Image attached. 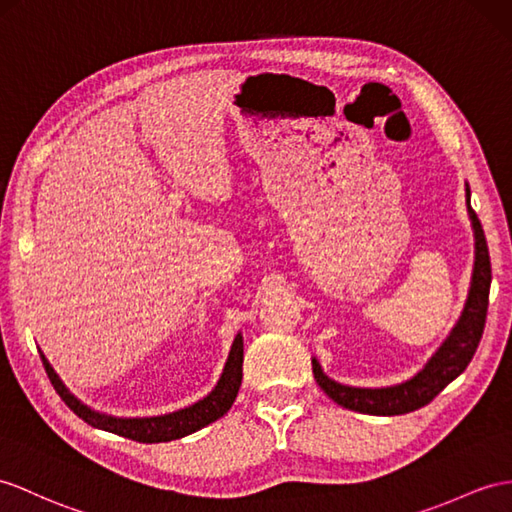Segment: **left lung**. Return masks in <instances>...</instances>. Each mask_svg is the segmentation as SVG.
<instances>
[{"mask_svg":"<svg viewBox=\"0 0 512 512\" xmlns=\"http://www.w3.org/2000/svg\"><path fill=\"white\" fill-rule=\"evenodd\" d=\"M467 213L471 219L473 239H476V260H473L471 286H469L465 308L463 313H460V319L456 321L450 336H447L439 350L432 354L426 367H423L417 376H413L402 384L384 386V389H360V386H347L341 382H334L321 371L317 358H313L315 380L330 400H334L343 408H350V410H356V413H365V415H380V417L406 415V413H413V410L421 406L430 404L447 384L456 380L460 373L467 369L482 339L486 308H489V286H491L489 247H486L480 219L476 213H473V208L469 204V184H467Z\"/></svg>","mask_w":512,"mask_h":512,"instance_id":"left-lung-1","label":"left lung"}]
</instances>
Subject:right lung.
Returning a JSON list of instances; mask_svg holds the SVG:
<instances>
[{"mask_svg":"<svg viewBox=\"0 0 512 512\" xmlns=\"http://www.w3.org/2000/svg\"><path fill=\"white\" fill-rule=\"evenodd\" d=\"M43 365L49 380H52L56 393L62 397L73 413H76L80 419H84L89 426L106 430V432H115L119 436H126V439L139 441V443H165L173 439H182L186 434H193L197 430H202L208 423L217 421L223 417L232 408L236 393H239V386L243 380V336L236 334L230 356L226 360V367H223L221 378L217 386L210 391L204 400H199L191 406L180 408L176 413L169 415H158V417H112L97 413V410L89 408L82 404L76 395L69 393V389L62 380L58 378V373L54 367L49 365V360L45 354H41Z\"/></svg>","mask_w":512,"mask_h":512,"instance_id":"obj_1","label":"right lung"}]
</instances>
